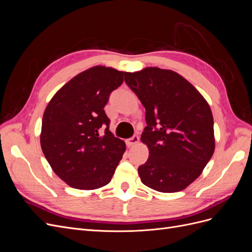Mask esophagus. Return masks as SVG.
<instances>
[{
    "label": "esophagus",
    "instance_id": "1",
    "mask_svg": "<svg viewBox=\"0 0 252 252\" xmlns=\"http://www.w3.org/2000/svg\"><path fill=\"white\" fill-rule=\"evenodd\" d=\"M139 141H140V138L138 135H133L132 138H130V139H128L127 141H126V144H127V146L128 147H132V146H134V145H136L139 143Z\"/></svg>",
    "mask_w": 252,
    "mask_h": 252
}]
</instances>
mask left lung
I'll return each mask as SVG.
<instances>
[{
	"label": "left lung",
	"instance_id": "obj_1",
	"mask_svg": "<svg viewBox=\"0 0 252 252\" xmlns=\"http://www.w3.org/2000/svg\"><path fill=\"white\" fill-rule=\"evenodd\" d=\"M146 110L141 141L149 158L138 170L144 185L178 192L200 177L216 147L210 106L181 74L158 67L126 72Z\"/></svg>",
	"mask_w": 252,
	"mask_h": 252
}]
</instances>
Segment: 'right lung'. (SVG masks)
Wrapping results in <instances>:
<instances>
[{
    "mask_svg": "<svg viewBox=\"0 0 252 252\" xmlns=\"http://www.w3.org/2000/svg\"><path fill=\"white\" fill-rule=\"evenodd\" d=\"M125 75L111 67H91L59 89L44 111L43 154L55 173L72 188L107 185L124 155L125 142L109 130L104 107ZM101 127L105 128L103 136Z\"/></svg>",
    "mask_w": 252,
    "mask_h": 252,
    "instance_id": "obj_1",
    "label": "right lung"
}]
</instances>
